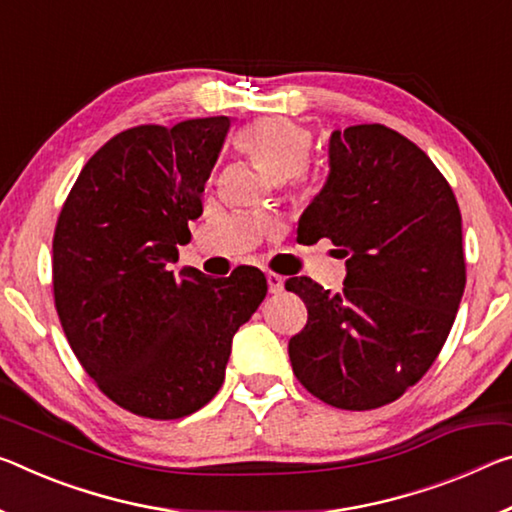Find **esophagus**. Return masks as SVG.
<instances>
[{"mask_svg":"<svg viewBox=\"0 0 512 512\" xmlns=\"http://www.w3.org/2000/svg\"><path fill=\"white\" fill-rule=\"evenodd\" d=\"M266 282H269V291L271 294H278V291L285 289V278L278 273H266Z\"/></svg>","mask_w":512,"mask_h":512,"instance_id":"obj_1","label":"esophagus"}]
</instances>
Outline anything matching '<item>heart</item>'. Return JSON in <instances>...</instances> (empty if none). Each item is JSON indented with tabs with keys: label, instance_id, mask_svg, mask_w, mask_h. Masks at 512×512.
<instances>
[{
	"label": "heart",
	"instance_id": "heart-1",
	"mask_svg": "<svg viewBox=\"0 0 512 512\" xmlns=\"http://www.w3.org/2000/svg\"><path fill=\"white\" fill-rule=\"evenodd\" d=\"M237 145L275 182L300 175L310 159L312 134L287 118H257L237 134Z\"/></svg>",
	"mask_w": 512,
	"mask_h": 512
}]
</instances>
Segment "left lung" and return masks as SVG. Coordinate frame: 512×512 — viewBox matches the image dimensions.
I'll use <instances>...</instances> for the list:
<instances>
[{"label":"left lung","instance_id":"1","mask_svg":"<svg viewBox=\"0 0 512 512\" xmlns=\"http://www.w3.org/2000/svg\"><path fill=\"white\" fill-rule=\"evenodd\" d=\"M328 237L346 257L330 294L289 278L307 307L289 339L296 378L342 410H373L431 369L465 291L462 216L446 177L403 134L355 125L330 136V175L298 223V241Z\"/></svg>","mask_w":512,"mask_h":512}]
</instances>
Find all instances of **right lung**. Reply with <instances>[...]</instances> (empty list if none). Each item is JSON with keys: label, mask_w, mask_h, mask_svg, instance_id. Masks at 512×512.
<instances>
[{"label": "right lung", "mask_w": 512, "mask_h": 512, "mask_svg": "<svg viewBox=\"0 0 512 512\" xmlns=\"http://www.w3.org/2000/svg\"><path fill=\"white\" fill-rule=\"evenodd\" d=\"M230 118L125 129L81 168L52 241L54 307L104 396L148 419L214 399L232 337L266 296L255 266L207 278L170 271L202 214Z\"/></svg>", "instance_id": "1"}]
</instances>
